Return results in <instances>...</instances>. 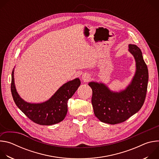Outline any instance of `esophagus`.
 <instances>
[{"mask_svg":"<svg viewBox=\"0 0 159 159\" xmlns=\"http://www.w3.org/2000/svg\"><path fill=\"white\" fill-rule=\"evenodd\" d=\"M89 76L87 74H84L82 75V79L84 80V81H87V80H89Z\"/></svg>","mask_w":159,"mask_h":159,"instance_id":"1","label":"esophagus"}]
</instances>
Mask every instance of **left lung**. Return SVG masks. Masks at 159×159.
I'll return each instance as SVG.
<instances>
[{"instance_id": "left-lung-1", "label": "left lung", "mask_w": 159, "mask_h": 159, "mask_svg": "<svg viewBox=\"0 0 159 159\" xmlns=\"http://www.w3.org/2000/svg\"><path fill=\"white\" fill-rule=\"evenodd\" d=\"M129 52L136 61L135 74L127 87L113 92L105 84L90 82L93 90L92 104L95 116L103 123L115 125L125 121L142 107L146 98L148 71L140 49L135 44L128 45Z\"/></svg>"}]
</instances>
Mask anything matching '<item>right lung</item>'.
<instances>
[{
  "mask_svg": "<svg viewBox=\"0 0 159 159\" xmlns=\"http://www.w3.org/2000/svg\"><path fill=\"white\" fill-rule=\"evenodd\" d=\"M14 69L12 72L11 89L13 99L18 108L33 122L40 125H52L63 121L67 113V102L80 85L77 78L60 87L48 101L42 103H30L22 99L14 84Z\"/></svg>",
  "mask_w": 159,
  "mask_h": 159,
  "instance_id": "1",
  "label": "right lung"
}]
</instances>
